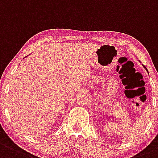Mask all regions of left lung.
I'll return each mask as SVG.
<instances>
[{"label":"left lung","mask_w":158,"mask_h":158,"mask_svg":"<svg viewBox=\"0 0 158 158\" xmlns=\"http://www.w3.org/2000/svg\"><path fill=\"white\" fill-rule=\"evenodd\" d=\"M145 69H146V68H145ZM146 70H147V69H146ZM148 71V70H147Z\"/></svg>","instance_id":"1"}]
</instances>
